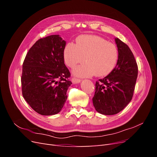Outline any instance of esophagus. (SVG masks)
Instances as JSON below:
<instances>
[{
	"label": "esophagus",
	"mask_w": 157,
	"mask_h": 157,
	"mask_svg": "<svg viewBox=\"0 0 157 157\" xmlns=\"http://www.w3.org/2000/svg\"><path fill=\"white\" fill-rule=\"evenodd\" d=\"M80 81H81V80H80V78H75L73 77L72 78V82L73 84H77V83H79Z\"/></svg>",
	"instance_id": "esophagus-1"
}]
</instances>
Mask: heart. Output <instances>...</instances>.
Segmentation results:
<instances>
[{"label": "heart", "mask_w": 157, "mask_h": 157, "mask_svg": "<svg viewBox=\"0 0 157 157\" xmlns=\"http://www.w3.org/2000/svg\"><path fill=\"white\" fill-rule=\"evenodd\" d=\"M118 56L115 44L94 35H80L75 44L69 42L63 50L65 62L70 67L82 62L84 58L85 63L73 70L75 75L81 77L107 75L115 67Z\"/></svg>", "instance_id": "heart-1"}]
</instances>
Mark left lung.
I'll use <instances>...</instances> for the list:
<instances>
[{
    "label": "left lung",
    "instance_id": "8db88e82",
    "mask_svg": "<svg viewBox=\"0 0 157 157\" xmlns=\"http://www.w3.org/2000/svg\"><path fill=\"white\" fill-rule=\"evenodd\" d=\"M118 56L116 67L105 77L96 82L92 98L96 110L105 115H115L132 100L138 73V67L131 50L115 38Z\"/></svg>",
    "mask_w": 157,
    "mask_h": 157
}]
</instances>
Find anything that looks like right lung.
<instances>
[{
  "label": "right lung",
  "mask_w": 157,
  "mask_h": 157,
  "mask_svg": "<svg viewBox=\"0 0 157 157\" xmlns=\"http://www.w3.org/2000/svg\"><path fill=\"white\" fill-rule=\"evenodd\" d=\"M65 44L58 35L42 38L32 46L23 61L22 95L40 115H56L67 100V89L72 82L64 63Z\"/></svg>",
  "instance_id": "add662e5"
}]
</instances>
